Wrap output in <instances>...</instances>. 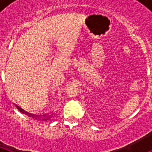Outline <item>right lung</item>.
<instances>
[{"instance_id":"1","label":"right lung","mask_w":152,"mask_h":152,"mask_svg":"<svg viewBox=\"0 0 152 152\" xmlns=\"http://www.w3.org/2000/svg\"><path fill=\"white\" fill-rule=\"evenodd\" d=\"M16 107H17V109H18V110L19 111H20V112L21 113H24V112H23V110H22V109H21L20 108V107H18V106H16ZM25 113H26V112H25ZM26 114H28V113H26ZM33 116H34V114H33ZM33 116V114H32V115H31V116H30V115H29V117H32V118H35V119H37V117H34V116ZM35 116H36V115H35ZM38 119H39V118H38ZM50 119V117H47V118H45V117H44L43 118V119H42V120H45V121H46V120H48V119Z\"/></svg>"}]
</instances>
